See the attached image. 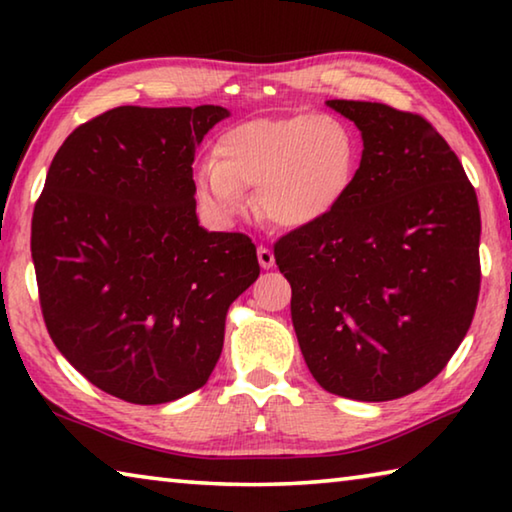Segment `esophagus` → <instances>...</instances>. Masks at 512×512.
I'll list each match as a JSON object with an SVG mask.
<instances>
[{"mask_svg":"<svg viewBox=\"0 0 512 512\" xmlns=\"http://www.w3.org/2000/svg\"><path fill=\"white\" fill-rule=\"evenodd\" d=\"M257 259H259V266H262V268H273V264H275L273 250L266 248V246L257 248Z\"/></svg>","mask_w":512,"mask_h":512,"instance_id":"obj_1","label":"esophagus"}]
</instances>
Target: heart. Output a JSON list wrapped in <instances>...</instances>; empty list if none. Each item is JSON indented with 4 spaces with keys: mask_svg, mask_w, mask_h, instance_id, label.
Instances as JSON below:
<instances>
[{
    "mask_svg": "<svg viewBox=\"0 0 512 512\" xmlns=\"http://www.w3.org/2000/svg\"><path fill=\"white\" fill-rule=\"evenodd\" d=\"M216 158L194 169L198 198L216 219L232 221L246 210L248 189L255 205L277 228L314 225L354 185L361 149L357 135L334 115H291L250 119L225 131Z\"/></svg>",
    "mask_w": 512,
    "mask_h": 512,
    "instance_id": "b5f03b06",
    "label": "heart"
}]
</instances>
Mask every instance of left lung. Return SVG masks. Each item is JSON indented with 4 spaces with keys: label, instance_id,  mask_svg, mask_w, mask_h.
<instances>
[{
    "label": "left lung",
    "instance_id": "1",
    "mask_svg": "<svg viewBox=\"0 0 512 512\" xmlns=\"http://www.w3.org/2000/svg\"><path fill=\"white\" fill-rule=\"evenodd\" d=\"M363 151L332 214L275 244L302 357L325 391L397 400L447 366L479 300L481 214L436 128L386 103L332 99Z\"/></svg>",
    "mask_w": 512,
    "mask_h": 512
}]
</instances>
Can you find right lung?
<instances>
[{
	"label": "right lung",
	"mask_w": 512,
	"mask_h": 512,
	"mask_svg": "<svg viewBox=\"0 0 512 512\" xmlns=\"http://www.w3.org/2000/svg\"><path fill=\"white\" fill-rule=\"evenodd\" d=\"M221 106H119L85 121L51 160L31 257L60 354L131 404L201 388L225 316L257 280L255 244L198 225L194 153Z\"/></svg>",
	"instance_id": "1"
}]
</instances>
